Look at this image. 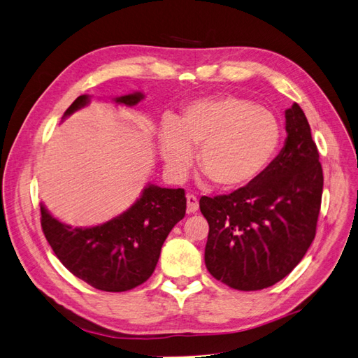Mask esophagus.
I'll return each mask as SVG.
<instances>
[{
	"label": "esophagus",
	"mask_w": 358,
	"mask_h": 358,
	"mask_svg": "<svg viewBox=\"0 0 358 358\" xmlns=\"http://www.w3.org/2000/svg\"><path fill=\"white\" fill-rule=\"evenodd\" d=\"M187 210L188 213H194L199 210V199L194 194H188L187 196Z\"/></svg>",
	"instance_id": "esophagus-1"
}]
</instances>
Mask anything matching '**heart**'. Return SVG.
<instances>
[{
    "label": "heart",
    "instance_id": "1",
    "mask_svg": "<svg viewBox=\"0 0 358 358\" xmlns=\"http://www.w3.org/2000/svg\"><path fill=\"white\" fill-rule=\"evenodd\" d=\"M282 128L264 106L236 95L199 100L182 110L178 121L164 119L159 152L173 175H183L199 148L203 175L220 189H239L264 173L273 161Z\"/></svg>",
    "mask_w": 358,
    "mask_h": 358
}]
</instances>
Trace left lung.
I'll return each mask as SVG.
<instances>
[{
  "label": "left lung",
  "mask_w": 358,
  "mask_h": 358,
  "mask_svg": "<svg viewBox=\"0 0 358 358\" xmlns=\"http://www.w3.org/2000/svg\"><path fill=\"white\" fill-rule=\"evenodd\" d=\"M285 145L259 178L227 196L201 197L209 222L204 263L230 288L257 291L284 279L315 239L322 169L297 103L285 112Z\"/></svg>",
  "instance_id": "8db88e82"
}]
</instances>
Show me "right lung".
<instances>
[{
    "label": "right lung",
    "instance_id": "add662e5",
    "mask_svg": "<svg viewBox=\"0 0 358 358\" xmlns=\"http://www.w3.org/2000/svg\"><path fill=\"white\" fill-rule=\"evenodd\" d=\"M143 96L134 92L113 101L131 107ZM88 103V95L78 96L64 117ZM40 210L43 233L66 268L96 289L121 292L142 285L154 273L162 243L185 216L187 197L182 188L148 185L127 212L88 229L59 222L43 204Z\"/></svg>",
    "mask_w": 358,
    "mask_h": 358
}]
</instances>
